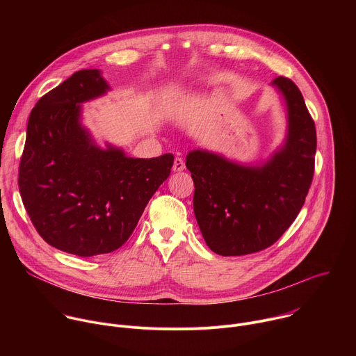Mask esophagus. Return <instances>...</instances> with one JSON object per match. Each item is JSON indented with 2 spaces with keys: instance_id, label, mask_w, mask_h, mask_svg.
<instances>
[{
  "instance_id": "1",
  "label": "esophagus",
  "mask_w": 356,
  "mask_h": 356,
  "mask_svg": "<svg viewBox=\"0 0 356 356\" xmlns=\"http://www.w3.org/2000/svg\"><path fill=\"white\" fill-rule=\"evenodd\" d=\"M184 169H186V162H184V159L180 158V156H177V158L175 159V163H173V170H175V172H181V170H184Z\"/></svg>"
}]
</instances>
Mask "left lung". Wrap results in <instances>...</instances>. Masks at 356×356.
<instances>
[{
  "label": "left lung",
  "instance_id": "left-lung-1",
  "mask_svg": "<svg viewBox=\"0 0 356 356\" xmlns=\"http://www.w3.org/2000/svg\"><path fill=\"white\" fill-rule=\"evenodd\" d=\"M287 104L284 146L264 166H239L193 150L186 166L194 181V214L209 248L241 257L273 245L298 216L314 176L317 134L298 87L279 76L272 83Z\"/></svg>",
  "mask_w": 356,
  "mask_h": 356
}]
</instances>
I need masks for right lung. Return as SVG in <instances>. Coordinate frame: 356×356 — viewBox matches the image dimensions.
Listing matches in <instances>:
<instances>
[{
	"label": "right lung",
	"instance_id": "add662e5",
	"mask_svg": "<svg viewBox=\"0 0 356 356\" xmlns=\"http://www.w3.org/2000/svg\"><path fill=\"white\" fill-rule=\"evenodd\" d=\"M107 90L99 72L87 69L40 97L19 162V193L38 234L77 257L121 248L175 162L172 154L134 159L92 143L80 104Z\"/></svg>",
	"mask_w": 356,
	"mask_h": 356
}]
</instances>
